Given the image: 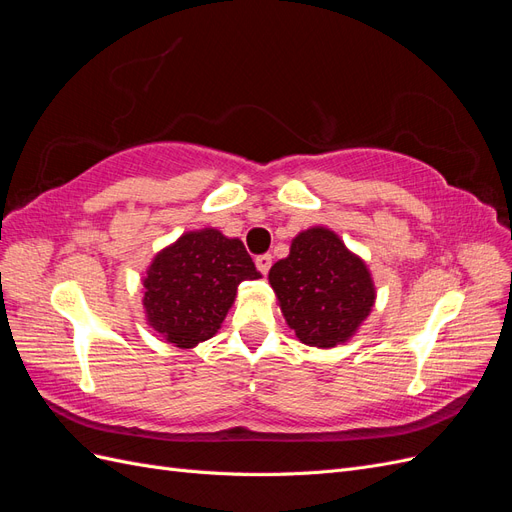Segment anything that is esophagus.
Listing matches in <instances>:
<instances>
[{"label":"esophagus","instance_id":"34e87169","mask_svg":"<svg viewBox=\"0 0 512 512\" xmlns=\"http://www.w3.org/2000/svg\"><path fill=\"white\" fill-rule=\"evenodd\" d=\"M271 265H273V256H271V254H260V256H256V267H258V271H260L262 275L269 273Z\"/></svg>","mask_w":512,"mask_h":512}]
</instances>
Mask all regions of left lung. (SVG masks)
Wrapping results in <instances>:
<instances>
[{
	"instance_id": "left-lung-1",
	"label": "left lung",
	"mask_w": 512,
	"mask_h": 512,
	"mask_svg": "<svg viewBox=\"0 0 512 512\" xmlns=\"http://www.w3.org/2000/svg\"><path fill=\"white\" fill-rule=\"evenodd\" d=\"M269 282L288 327L303 344L318 348L344 344L376 301L365 262L320 226L294 237L288 258L271 267Z\"/></svg>"
}]
</instances>
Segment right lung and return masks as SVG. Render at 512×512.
<instances>
[{"label": "right lung", "mask_w": 512, "mask_h": 512, "mask_svg": "<svg viewBox=\"0 0 512 512\" xmlns=\"http://www.w3.org/2000/svg\"><path fill=\"white\" fill-rule=\"evenodd\" d=\"M256 277L239 239L213 228L185 232L153 258L143 280L147 320L166 342L194 348L218 333L237 286Z\"/></svg>", "instance_id": "obj_1"}]
</instances>
